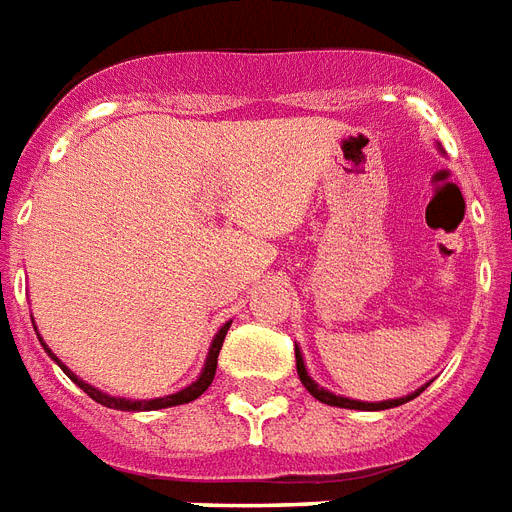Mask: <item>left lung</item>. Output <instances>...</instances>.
Instances as JSON below:
<instances>
[{"label": "left lung", "instance_id": "obj_1", "mask_svg": "<svg viewBox=\"0 0 512 512\" xmlns=\"http://www.w3.org/2000/svg\"><path fill=\"white\" fill-rule=\"evenodd\" d=\"M297 372H299V380H302V386L313 394L318 402H324V405H332V407H348V410H388V407H399L405 405V402H410V399H416L421 391H424L426 386L416 388L413 394H407V397H397V399H383V402H361V399H351V397H340V394H332L329 388L318 386L310 375H307V367H305V356H302V351H299L297 345Z\"/></svg>", "mask_w": 512, "mask_h": 512}]
</instances>
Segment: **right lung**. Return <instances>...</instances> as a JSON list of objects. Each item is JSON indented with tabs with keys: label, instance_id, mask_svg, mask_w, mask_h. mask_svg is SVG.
<instances>
[{
	"label": "right lung",
	"instance_id": "1",
	"mask_svg": "<svg viewBox=\"0 0 512 512\" xmlns=\"http://www.w3.org/2000/svg\"><path fill=\"white\" fill-rule=\"evenodd\" d=\"M34 321V318H32ZM229 326H232V321H226L221 329H218V334L213 337V343H210V351H207V359H205V367H202V372H199V378L191 383V386L186 388H180V391H175V394H167V397H156V399H126V397H110V394H105L102 388H96L91 386V383H86L83 378H78L75 372L69 370L67 364L56 356V353L48 348V345L42 343V337H40V343L42 348H45V353L51 356L56 364H59L61 370H64V375H67L75 386H80L83 391H86L88 397L94 399V402H99V405H105V407H113V410H126V413H140V410H161V407H175V405H186V402H194L197 397H202L207 391V386L213 383L215 378V367H218V353H221V345H224V337L226 332H229Z\"/></svg>",
	"mask_w": 512,
	"mask_h": 512
}]
</instances>
